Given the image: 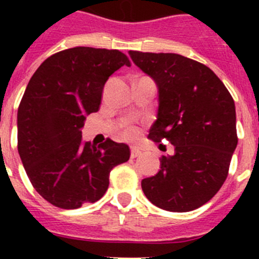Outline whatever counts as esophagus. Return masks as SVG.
<instances>
[{"instance_id": "obj_1", "label": "esophagus", "mask_w": 259, "mask_h": 259, "mask_svg": "<svg viewBox=\"0 0 259 259\" xmlns=\"http://www.w3.org/2000/svg\"><path fill=\"white\" fill-rule=\"evenodd\" d=\"M141 149L140 148H137V146H131V157L132 158H136L139 155H141Z\"/></svg>"}]
</instances>
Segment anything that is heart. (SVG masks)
Here are the masks:
<instances>
[{
  "instance_id": "1",
  "label": "heart",
  "mask_w": 259,
  "mask_h": 259,
  "mask_svg": "<svg viewBox=\"0 0 259 259\" xmlns=\"http://www.w3.org/2000/svg\"><path fill=\"white\" fill-rule=\"evenodd\" d=\"M125 137H127V139H135V137L137 136V130L136 128H134V127H128L127 130H125Z\"/></svg>"
}]
</instances>
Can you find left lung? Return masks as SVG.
<instances>
[{"instance_id": "8db88e82", "label": "left lung", "mask_w": 259, "mask_h": 259, "mask_svg": "<svg viewBox=\"0 0 259 259\" xmlns=\"http://www.w3.org/2000/svg\"><path fill=\"white\" fill-rule=\"evenodd\" d=\"M158 88L157 120L149 139H167L172 155L141 182L146 198L167 211L185 212L211 200L228 175L237 146L232 96L207 66L175 53L128 52Z\"/></svg>"}]
</instances>
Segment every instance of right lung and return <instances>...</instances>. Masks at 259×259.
Segmentation results:
<instances>
[{
  "label": "right lung",
  "mask_w": 259,
  "mask_h": 259,
  "mask_svg": "<svg viewBox=\"0 0 259 259\" xmlns=\"http://www.w3.org/2000/svg\"><path fill=\"white\" fill-rule=\"evenodd\" d=\"M131 62L119 50L77 47L45 59L18 109V152L33 188L61 209L96 202L110 171L130 159V148L107 139L83 143L85 116L98 111L111 75Z\"/></svg>",
  "instance_id": "obj_1"
}]
</instances>
